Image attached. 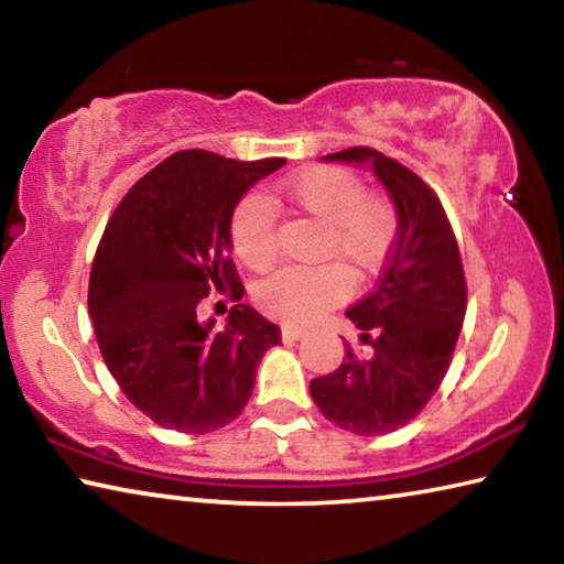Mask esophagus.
<instances>
[{"instance_id":"obj_1","label":"esophagus","mask_w":564,"mask_h":564,"mask_svg":"<svg viewBox=\"0 0 564 564\" xmlns=\"http://www.w3.org/2000/svg\"><path fill=\"white\" fill-rule=\"evenodd\" d=\"M305 336L303 328H295V326H283L281 328V338L283 340H301Z\"/></svg>"}]
</instances>
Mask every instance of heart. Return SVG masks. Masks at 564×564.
<instances>
[{"label":"heart","instance_id":"heart-1","mask_svg":"<svg viewBox=\"0 0 564 564\" xmlns=\"http://www.w3.org/2000/svg\"><path fill=\"white\" fill-rule=\"evenodd\" d=\"M279 191L326 228L321 259H343L358 271H376L383 265L395 241L398 216L386 196L368 194L360 176L340 166H313L283 178ZM231 243L248 269H271L279 241L269 198L248 194L238 202L231 216ZM350 289L352 279L340 261L289 265L259 283L256 303L273 318L303 326L340 303Z\"/></svg>","mask_w":564,"mask_h":564}]
</instances>
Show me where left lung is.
<instances>
[{"mask_svg":"<svg viewBox=\"0 0 564 564\" xmlns=\"http://www.w3.org/2000/svg\"><path fill=\"white\" fill-rule=\"evenodd\" d=\"M323 161L368 164L393 198L398 234L376 289L348 308L370 346L311 380V398L326 420L356 435H386L408 425L441 388L460 336L467 285L460 251L435 191L368 147Z\"/></svg>","mask_w":564,"mask_h":564,"instance_id":"obj_1","label":"left lung"}]
</instances>
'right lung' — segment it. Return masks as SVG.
<instances>
[{
  "label": "right lung",
  "mask_w": 564,
  "mask_h": 564,
  "mask_svg": "<svg viewBox=\"0 0 564 564\" xmlns=\"http://www.w3.org/2000/svg\"><path fill=\"white\" fill-rule=\"evenodd\" d=\"M283 164L178 151L139 178L109 218L89 275V316L121 393L161 427L204 435L234 423L263 352L281 340L251 305H234L224 328L198 318V305L212 291L241 301L234 208Z\"/></svg>",
  "instance_id": "add662e5"
}]
</instances>
